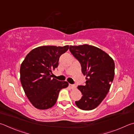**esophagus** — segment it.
Masks as SVG:
<instances>
[{
    "mask_svg": "<svg viewBox=\"0 0 134 134\" xmlns=\"http://www.w3.org/2000/svg\"><path fill=\"white\" fill-rule=\"evenodd\" d=\"M69 86L70 87V88H72V89H74V88H76V86H75L74 84H70Z\"/></svg>",
    "mask_w": 134,
    "mask_h": 134,
    "instance_id": "esophagus-1",
    "label": "esophagus"
}]
</instances>
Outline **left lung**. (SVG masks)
Wrapping results in <instances>:
<instances>
[{"mask_svg":"<svg viewBox=\"0 0 134 134\" xmlns=\"http://www.w3.org/2000/svg\"><path fill=\"white\" fill-rule=\"evenodd\" d=\"M69 50L86 75L85 86L77 87L82 97L75 104L82 110H92L100 104L109 90L115 72L114 62L105 52L92 46H70Z\"/></svg>","mask_w":134,"mask_h":134,"instance_id":"8db88e82","label":"left lung"}]
</instances>
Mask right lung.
Returning <instances> with one entry per match:
<instances>
[{"label":"right lung","mask_w":134,"mask_h":134,"mask_svg":"<svg viewBox=\"0 0 134 134\" xmlns=\"http://www.w3.org/2000/svg\"><path fill=\"white\" fill-rule=\"evenodd\" d=\"M64 47L44 46L35 48L21 63L20 81L25 94L36 108L47 109L56 103L60 91L69 86L67 81L52 78V71L57 68L61 55L68 50Z\"/></svg>","instance_id":"1"}]
</instances>
